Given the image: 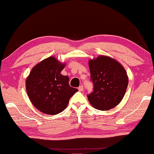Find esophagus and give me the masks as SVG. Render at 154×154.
<instances>
[{"label":"esophagus","mask_w":154,"mask_h":154,"mask_svg":"<svg viewBox=\"0 0 154 154\" xmlns=\"http://www.w3.org/2000/svg\"><path fill=\"white\" fill-rule=\"evenodd\" d=\"M78 90H79V91H83V90H84V87H83V85H80L79 86V87L78 88Z\"/></svg>","instance_id":"esophagus-1"}]
</instances>
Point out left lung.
<instances>
[{
	"mask_svg": "<svg viewBox=\"0 0 154 154\" xmlns=\"http://www.w3.org/2000/svg\"><path fill=\"white\" fill-rule=\"evenodd\" d=\"M93 91L88 95L95 109L107 111L122 101L128 85L125 68L115 59L100 56L89 61Z\"/></svg>",
	"mask_w": 154,
	"mask_h": 154,
	"instance_id": "obj_1",
	"label": "left lung"
}]
</instances>
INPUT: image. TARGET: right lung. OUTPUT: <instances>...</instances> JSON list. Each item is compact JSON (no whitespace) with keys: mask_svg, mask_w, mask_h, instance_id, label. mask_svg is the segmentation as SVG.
I'll return each mask as SVG.
<instances>
[{"mask_svg":"<svg viewBox=\"0 0 154 154\" xmlns=\"http://www.w3.org/2000/svg\"><path fill=\"white\" fill-rule=\"evenodd\" d=\"M65 63L54 56L33 67L26 79V90L32 103L44 114L55 115L66 109L70 98L78 90L70 87L69 77L61 72Z\"/></svg>","mask_w":154,"mask_h":154,"instance_id":"1","label":"right lung"}]
</instances>
